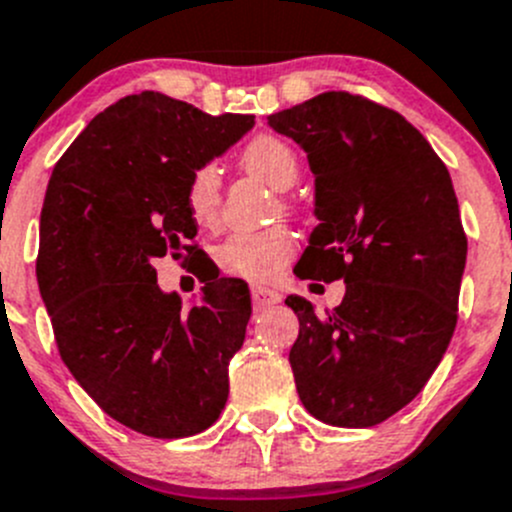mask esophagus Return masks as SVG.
<instances>
[{
  "mask_svg": "<svg viewBox=\"0 0 512 512\" xmlns=\"http://www.w3.org/2000/svg\"><path fill=\"white\" fill-rule=\"evenodd\" d=\"M280 300L282 295L275 290V287H267V285L252 287V305H255V310H267V307L277 305Z\"/></svg>",
  "mask_w": 512,
  "mask_h": 512,
  "instance_id": "34e87169",
  "label": "esophagus"
}]
</instances>
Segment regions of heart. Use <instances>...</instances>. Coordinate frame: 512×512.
Instances as JSON below:
<instances>
[{"instance_id":"obj_1","label":"heart","mask_w":512,"mask_h":512,"mask_svg":"<svg viewBox=\"0 0 512 512\" xmlns=\"http://www.w3.org/2000/svg\"><path fill=\"white\" fill-rule=\"evenodd\" d=\"M240 165L247 175L257 177L272 190L285 192L300 175L295 150L275 135H257L247 142L240 155ZM187 210L200 225H212L220 210V175L212 165H202L192 172L187 185ZM295 255V237L285 227L262 232H240L227 237L217 250V262L230 275L252 282L275 280L282 267Z\"/></svg>"}]
</instances>
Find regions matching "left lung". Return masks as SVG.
Instances as JSON below:
<instances>
[{
	"label": "left lung",
	"mask_w": 512,
	"mask_h": 512,
	"mask_svg": "<svg viewBox=\"0 0 512 512\" xmlns=\"http://www.w3.org/2000/svg\"><path fill=\"white\" fill-rule=\"evenodd\" d=\"M267 124L315 175L320 225L297 277L345 280L335 310L287 295L297 395L322 423L372 428L425 388L455 332L468 240L453 180L403 114L357 94L322 92Z\"/></svg>",
	"instance_id": "8db88e82"
}]
</instances>
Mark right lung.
I'll return each instance as SVG.
<instances>
[{
	"mask_svg": "<svg viewBox=\"0 0 512 512\" xmlns=\"http://www.w3.org/2000/svg\"><path fill=\"white\" fill-rule=\"evenodd\" d=\"M252 114L212 117L160 92L109 104L54 165L39 217L37 282L59 355L84 393L150 438H190L220 418L250 290L202 277L182 307L157 285V257L190 255L192 172L225 155Z\"/></svg>",
	"mask_w": 512,
	"mask_h": 512,
	"instance_id": "obj_1",
	"label": "right lung"
}]
</instances>
